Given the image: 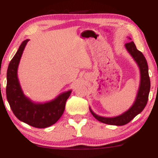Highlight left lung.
<instances>
[{"label":"left lung","mask_w":158,"mask_h":158,"mask_svg":"<svg viewBox=\"0 0 158 158\" xmlns=\"http://www.w3.org/2000/svg\"><path fill=\"white\" fill-rule=\"evenodd\" d=\"M130 39V38H129ZM126 50L129 52L135 61L137 62L140 72V83L137 95L133 106L127 111L114 117H104L97 115L90 109L92 115L99 122L113 126H124L133 119L137 114L142 112L147 104L148 94L150 90V79L148 76V68L146 58L140 51L136 48L133 41L126 43L125 44Z\"/></svg>","instance_id":"1"}]
</instances>
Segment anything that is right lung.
Wrapping results in <instances>:
<instances>
[{
  "mask_svg": "<svg viewBox=\"0 0 158 158\" xmlns=\"http://www.w3.org/2000/svg\"><path fill=\"white\" fill-rule=\"evenodd\" d=\"M29 40L23 41L9 64L6 74V99L13 114L19 120L32 127L44 128L59 120L64 110L72 90L64 92L53 100L35 103L24 95L18 79L17 71L23 51Z\"/></svg>",
  "mask_w": 158,
  "mask_h": 158,
  "instance_id": "right-lung-1",
  "label": "right lung"
}]
</instances>
